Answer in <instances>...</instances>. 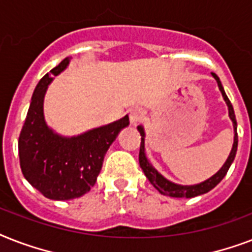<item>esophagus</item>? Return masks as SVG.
Here are the masks:
<instances>
[{"mask_svg":"<svg viewBox=\"0 0 252 252\" xmlns=\"http://www.w3.org/2000/svg\"><path fill=\"white\" fill-rule=\"evenodd\" d=\"M142 115H144V111H142V108H140V107H134V108H132V110L129 111V120L132 124H136V123L140 120V119L142 118Z\"/></svg>","mask_w":252,"mask_h":252,"instance_id":"1","label":"esophagus"}]
</instances>
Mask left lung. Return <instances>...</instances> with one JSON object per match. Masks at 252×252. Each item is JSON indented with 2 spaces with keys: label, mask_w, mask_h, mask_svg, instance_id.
<instances>
[{
  "label": "left lung",
  "mask_w": 252,
  "mask_h": 252,
  "mask_svg": "<svg viewBox=\"0 0 252 252\" xmlns=\"http://www.w3.org/2000/svg\"><path fill=\"white\" fill-rule=\"evenodd\" d=\"M212 76L215 77V80L217 81V85H219V89L222 94L223 99L227 104V108H229V116H230L231 122H233V126H234V142H233V148H231V152L227 157L226 162L223 163V166L220 168L219 171L216 172L215 175L207 179L203 183L193 184V186H180V184H175L167 180L166 178L159 174V172L156 170V168L152 166L148 158L145 156V132H144V128L141 126H137L138 132L141 134V146H140V154H138V161H140V166H141L142 171L146 175V178L149 179V182L153 184L154 187L157 188L158 191L161 192L162 195L170 196V197H195V196L203 195V193H207L215 188L217 184L223 179V176L226 175L227 170L231 166L233 161L235 158V153H237V146H238V134H237V120H235L234 110H233V106H231L230 100L225 94V90H223L222 85H221V81L215 73H212Z\"/></svg>",
  "instance_id": "8db88e82"
}]
</instances>
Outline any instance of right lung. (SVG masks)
Segmentation results:
<instances>
[{"label":"right lung","instance_id":"1","mask_svg":"<svg viewBox=\"0 0 252 252\" xmlns=\"http://www.w3.org/2000/svg\"><path fill=\"white\" fill-rule=\"evenodd\" d=\"M69 57L51 70H64ZM52 76L45 74L33 91L18 150L23 175L33 188L51 200H70L90 191L100 172L103 159L119 132L129 124L124 116L118 122L94 128L74 137L55 133L44 120L43 102Z\"/></svg>","mask_w":252,"mask_h":252}]
</instances>
